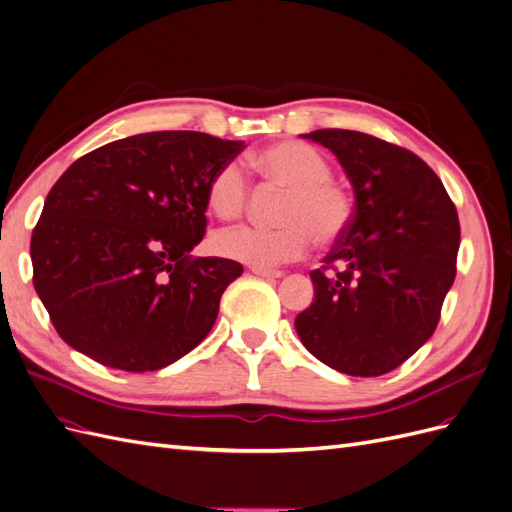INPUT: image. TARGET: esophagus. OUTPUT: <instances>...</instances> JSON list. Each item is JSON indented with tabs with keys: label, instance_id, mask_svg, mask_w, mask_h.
Masks as SVG:
<instances>
[{
	"label": "esophagus",
	"instance_id": "1",
	"mask_svg": "<svg viewBox=\"0 0 512 512\" xmlns=\"http://www.w3.org/2000/svg\"><path fill=\"white\" fill-rule=\"evenodd\" d=\"M252 273H254V275H260V277H267V280H277V277H282V275H284L282 271H275V269H260V267H252Z\"/></svg>",
	"mask_w": 512,
	"mask_h": 512
}]
</instances>
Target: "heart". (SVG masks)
Returning a JSON list of instances; mask_svg holds the SVG:
<instances>
[{"label": "heart", "mask_w": 512, "mask_h": 512, "mask_svg": "<svg viewBox=\"0 0 512 512\" xmlns=\"http://www.w3.org/2000/svg\"><path fill=\"white\" fill-rule=\"evenodd\" d=\"M245 168L262 183L284 190L273 228L237 226L213 237V250L252 267H275L301 258L312 241L327 247L342 239L354 218V196L333 179L329 158L303 141H280L245 153ZM207 205L220 220L247 209L250 183L237 162H224L207 181Z\"/></svg>", "instance_id": "heart-1"}]
</instances>
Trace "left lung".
Instances as JSON below:
<instances>
[{"instance_id":"1","label":"left lung","mask_w":512,"mask_h":512,"mask_svg":"<svg viewBox=\"0 0 512 512\" xmlns=\"http://www.w3.org/2000/svg\"><path fill=\"white\" fill-rule=\"evenodd\" d=\"M354 188V218L309 273L314 303L294 320L303 346L348 376H382L436 331L457 273L459 218L416 153L365 132L316 130Z\"/></svg>"}]
</instances>
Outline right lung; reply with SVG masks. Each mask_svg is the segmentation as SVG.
Returning a JSON list of instances; mask_svg holds the SVG:
<instances>
[{
	"label": "right lung",
	"mask_w": 512,
	"mask_h": 512,
	"mask_svg": "<svg viewBox=\"0 0 512 512\" xmlns=\"http://www.w3.org/2000/svg\"><path fill=\"white\" fill-rule=\"evenodd\" d=\"M241 149L203 132H147L89 151L57 179L29 252L68 346L156 371L203 342L243 267L190 252L207 230V181Z\"/></svg>",
	"instance_id": "add662e5"
}]
</instances>
